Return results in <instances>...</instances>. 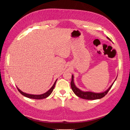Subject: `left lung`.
Here are the masks:
<instances>
[{
  "label": "left lung",
  "mask_w": 130,
  "mask_h": 130,
  "mask_svg": "<svg viewBox=\"0 0 130 130\" xmlns=\"http://www.w3.org/2000/svg\"><path fill=\"white\" fill-rule=\"evenodd\" d=\"M107 38L109 41H112L109 38H108V37H107ZM116 80V79H115V80ZM115 80L113 83V84L110 86V87L106 91H105L103 92H101V93H96V92H91V91H83L81 90L80 89H79L78 88H77L76 87L75 83H74L73 75H72V78H71V81L70 84H71V89H72V91L78 97H79L82 99H86V100H96V99H101V98L104 97L107 94V92H108L109 89L111 88V87H112V86H113Z\"/></svg>",
  "instance_id": "left-lung-1"
}]
</instances>
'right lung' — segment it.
I'll use <instances>...</instances> for the list:
<instances>
[{
	"label": "right lung",
	"instance_id": "obj_1",
	"mask_svg": "<svg viewBox=\"0 0 130 130\" xmlns=\"http://www.w3.org/2000/svg\"><path fill=\"white\" fill-rule=\"evenodd\" d=\"M57 81V79L56 80V81H55L53 86L51 87V88L49 90H48L47 92H46L45 93L41 94V95H31V94H26V93H25V92H23L22 91H21L17 86L16 87H17V88L18 90L19 91L20 93L22 95H23V96H25L27 98H30V99H44V98H46L48 97L52 93V91H53V89L55 87V84H56Z\"/></svg>",
	"mask_w": 130,
	"mask_h": 130
}]
</instances>
